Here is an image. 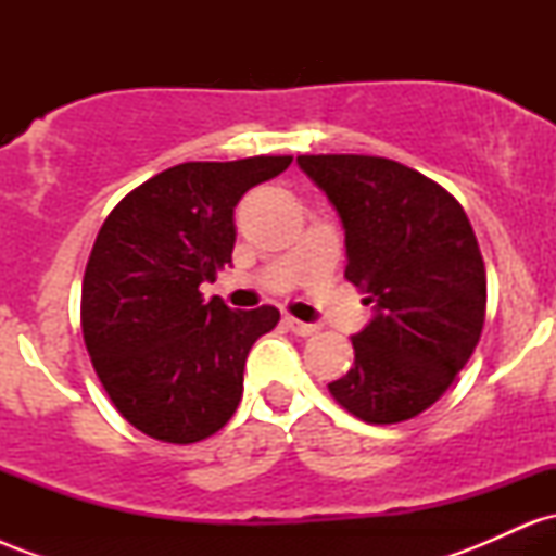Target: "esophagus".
Masks as SVG:
<instances>
[{
  "instance_id": "1",
  "label": "esophagus",
  "mask_w": 556,
  "mask_h": 556,
  "mask_svg": "<svg viewBox=\"0 0 556 556\" xmlns=\"http://www.w3.org/2000/svg\"><path fill=\"white\" fill-rule=\"evenodd\" d=\"M285 327L290 329V331H295L298 337H311V334H316V331H318L316 324L298 321V318H292V316H285Z\"/></svg>"
}]
</instances>
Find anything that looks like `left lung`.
I'll return each instance as SVG.
<instances>
[{"mask_svg":"<svg viewBox=\"0 0 556 556\" xmlns=\"http://www.w3.org/2000/svg\"><path fill=\"white\" fill-rule=\"evenodd\" d=\"M298 167L340 216L344 277L374 305L353 334V368L329 392L366 424L418 416L481 340L486 271L473 227L442 185L392 159L298 156Z\"/></svg>","mask_w":556,"mask_h":556,"instance_id":"left-lung-1","label":"left lung"}]
</instances>
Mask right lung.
Wrapping results in <instances>:
<instances>
[{"label": "right lung", "instance_id": "obj_1", "mask_svg": "<svg viewBox=\"0 0 556 556\" xmlns=\"http://www.w3.org/2000/svg\"><path fill=\"white\" fill-rule=\"evenodd\" d=\"M290 162L177 164L127 193L96 235L83 340L114 407L159 442H201L238 410L248 353L279 311H232L198 287L232 264L240 198Z\"/></svg>", "mask_w": 556, "mask_h": 556}]
</instances>
